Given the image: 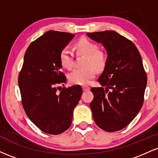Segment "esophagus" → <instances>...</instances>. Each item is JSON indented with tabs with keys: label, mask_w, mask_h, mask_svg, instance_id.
I'll use <instances>...</instances> for the list:
<instances>
[{
	"label": "esophagus",
	"mask_w": 158,
	"mask_h": 158,
	"mask_svg": "<svg viewBox=\"0 0 158 158\" xmlns=\"http://www.w3.org/2000/svg\"><path fill=\"white\" fill-rule=\"evenodd\" d=\"M82 89L84 91H87V90H89L90 89V88L89 86H88V85H83Z\"/></svg>",
	"instance_id": "obj_1"
}]
</instances>
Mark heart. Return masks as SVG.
I'll return each instance as SVG.
<instances>
[{"instance_id": "b5f03b06", "label": "heart", "mask_w": 158, "mask_h": 158, "mask_svg": "<svg viewBox=\"0 0 158 158\" xmlns=\"http://www.w3.org/2000/svg\"><path fill=\"white\" fill-rule=\"evenodd\" d=\"M75 48L79 54L86 56L84 68H76L68 74V79L72 84L87 85L95 77L97 70H101L106 66L107 56L103 51L99 50L98 46L85 38L78 40ZM59 61L61 66L71 69L73 66V55L70 49L65 47L59 53Z\"/></svg>"}]
</instances>
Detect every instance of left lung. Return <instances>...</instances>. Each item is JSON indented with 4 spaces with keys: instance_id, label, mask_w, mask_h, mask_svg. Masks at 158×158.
Masks as SVG:
<instances>
[{
    "instance_id": "1",
    "label": "left lung",
    "mask_w": 158,
    "mask_h": 158,
    "mask_svg": "<svg viewBox=\"0 0 158 158\" xmlns=\"http://www.w3.org/2000/svg\"><path fill=\"white\" fill-rule=\"evenodd\" d=\"M106 49L108 57L98 81L106 89L92 88L90 107L96 124L106 131L123 129L142 108L147 77L140 54L131 41L115 31L88 32Z\"/></svg>"
}]
</instances>
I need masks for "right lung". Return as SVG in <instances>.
<instances>
[{
    "label": "right lung",
    "instance_id": "obj_1",
    "mask_svg": "<svg viewBox=\"0 0 158 158\" xmlns=\"http://www.w3.org/2000/svg\"><path fill=\"white\" fill-rule=\"evenodd\" d=\"M74 37L68 32L50 30L29 45L19 76L21 102L27 117L39 129L50 135L68 130L73 111L80 99V85L62 88L66 82L59 53Z\"/></svg>",
    "mask_w": 158,
    "mask_h": 158
}]
</instances>
